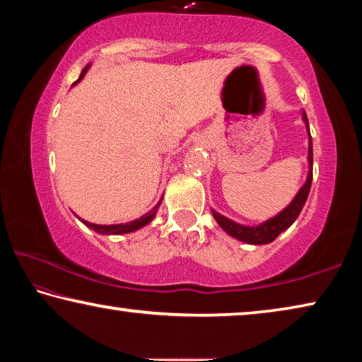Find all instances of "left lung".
<instances>
[{
    "label": "left lung",
    "mask_w": 362,
    "mask_h": 362,
    "mask_svg": "<svg viewBox=\"0 0 362 362\" xmlns=\"http://www.w3.org/2000/svg\"><path fill=\"white\" fill-rule=\"evenodd\" d=\"M303 120H305L308 125L306 112H303ZM308 132H309V125H308ZM309 136H311V134H309ZM308 159H309V165H311V168H309L306 183L303 185L301 190L298 192L293 202L286 206V208L280 212L279 216H275L274 219L264 222L257 227H245V226H240V223H237V222H232L230 219H227V217L221 216L219 212L212 211V216H214L217 223H219V226L228 235H232L233 238H238L246 243L266 245V243L274 242V240L277 238L280 233L286 230V228H288L291 223L296 221V217L300 216L303 206H305V203H306L309 190H311V182H313V140L311 139H309V158Z\"/></svg>",
    "instance_id": "left-lung-1"
}]
</instances>
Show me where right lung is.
Here are the masks:
<instances>
[{
    "instance_id": "1",
    "label": "right lung",
    "mask_w": 362,
    "mask_h": 362,
    "mask_svg": "<svg viewBox=\"0 0 362 362\" xmlns=\"http://www.w3.org/2000/svg\"><path fill=\"white\" fill-rule=\"evenodd\" d=\"M85 72H87V67H85L83 71H82V74H80L78 80L85 76ZM78 80H77V82H78ZM77 82H76V83H77ZM160 202H163V199H159V203H158L156 206H154V208H153L150 212H146L145 216H141L140 219L132 221V222H129V223H117V226H96V223H91V222H85V221H82V222L85 223V226L90 227V228H93V230H95V232H98V233H105V235H120V233H129V232L139 230L140 227L146 226V223H150V222H151V219L154 217V214H156V211H158V208H159Z\"/></svg>"
}]
</instances>
